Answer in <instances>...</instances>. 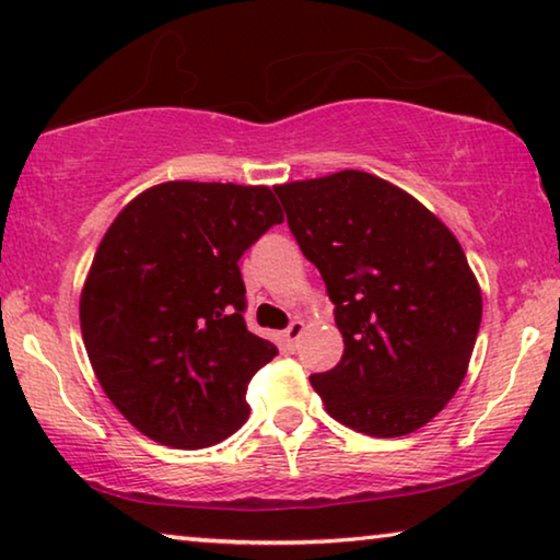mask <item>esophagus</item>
Listing matches in <instances>:
<instances>
[{
	"label": "esophagus",
	"instance_id": "1",
	"mask_svg": "<svg viewBox=\"0 0 560 560\" xmlns=\"http://www.w3.org/2000/svg\"><path fill=\"white\" fill-rule=\"evenodd\" d=\"M302 337H304V322L294 319L289 324V329L283 331V345H287V349L294 352V349H299V341H302Z\"/></svg>",
	"mask_w": 560,
	"mask_h": 560
}]
</instances>
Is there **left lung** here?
Masks as SVG:
<instances>
[{
  "label": "left lung",
  "instance_id": "1",
  "mask_svg": "<svg viewBox=\"0 0 560 560\" xmlns=\"http://www.w3.org/2000/svg\"><path fill=\"white\" fill-rule=\"evenodd\" d=\"M273 190L345 337L339 364L308 377L327 412L370 438L420 430L463 385L480 329L482 296L460 241L407 190L364 171Z\"/></svg>",
  "mask_w": 560,
  "mask_h": 560
}]
</instances>
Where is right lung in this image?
Here are the masks:
<instances>
[{
  "instance_id": "1",
  "label": "right lung",
  "mask_w": 560,
  "mask_h": 560,
  "mask_svg": "<svg viewBox=\"0 0 560 560\" xmlns=\"http://www.w3.org/2000/svg\"><path fill=\"white\" fill-rule=\"evenodd\" d=\"M281 221L266 186L168 180L105 231L80 294L82 341L145 438L198 450L248 420V382L279 349L246 329L238 258Z\"/></svg>"
}]
</instances>
